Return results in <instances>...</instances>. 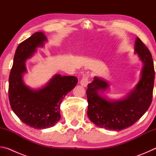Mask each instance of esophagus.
<instances>
[{"label":"esophagus","mask_w":156,"mask_h":156,"mask_svg":"<svg viewBox=\"0 0 156 156\" xmlns=\"http://www.w3.org/2000/svg\"><path fill=\"white\" fill-rule=\"evenodd\" d=\"M88 80H88V76L87 75L84 76L83 78H82L81 80H80V84L83 87H85L87 86V84H88V83H89Z\"/></svg>","instance_id":"esophagus-1"}]
</instances>
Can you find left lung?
<instances>
[{"instance_id":"left-lung-1","label":"left lung","mask_w":156,"mask_h":156,"mask_svg":"<svg viewBox=\"0 0 156 156\" xmlns=\"http://www.w3.org/2000/svg\"><path fill=\"white\" fill-rule=\"evenodd\" d=\"M134 54L142 62L140 77L135 87L118 99L109 98L105 94L109 82L95 76L87 85V115L95 125L109 130L120 131L137 122L149 109L152 101L155 72L152 56L140 39L137 37Z\"/></svg>"}]
</instances>
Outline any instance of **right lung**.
Here are the masks:
<instances>
[{
	"mask_svg": "<svg viewBox=\"0 0 156 156\" xmlns=\"http://www.w3.org/2000/svg\"><path fill=\"white\" fill-rule=\"evenodd\" d=\"M47 38L43 32H36L21 43L16 50L9 78V100L13 112L26 125L36 129L54 126L61 118L60 105L75 87V76L55 74L40 88H31L23 80L27 73L25 62L37 49L44 47Z\"/></svg>",
	"mask_w": 156,
	"mask_h": 156,
	"instance_id": "1",
	"label": "right lung"
}]
</instances>
